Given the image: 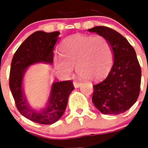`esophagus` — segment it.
I'll return each mask as SVG.
<instances>
[{
	"label": "esophagus",
	"mask_w": 148,
	"mask_h": 148,
	"mask_svg": "<svg viewBox=\"0 0 148 148\" xmlns=\"http://www.w3.org/2000/svg\"><path fill=\"white\" fill-rule=\"evenodd\" d=\"M81 84H82V83H81V82H76V81H75V82H73V85H74V87H75V88H78V87H80Z\"/></svg>",
	"instance_id": "1"
}]
</instances>
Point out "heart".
<instances>
[{
  "label": "heart",
  "instance_id": "b5f03b06",
  "mask_svg": "<svg viewBox=\"0 0 148 148\" xmlns=\"http://www.w3.org/2000/svg\"><path fill=\"white\" fill-rule=\"evenodd\" d=\"M61 57L56 58V67L66 75L75 67L79 77L88 81H99L110 72L113 64V51L103 36L74 35L63 41Z\"/></svg>",
  "mask_w": 148,
  "mask_h": 148
}]
</instances>
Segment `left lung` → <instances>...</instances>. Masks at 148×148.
<instances>
[{
  "label": "left lung",
  "mask_w": 148,
  "mask_h": 148,
  "mask_svg": "<svg viewBox=\"0 0 148 148\" xmlns=\"http://www.w3.org/2000/svg\"><path fill=\"white\" fill-rule=\"evenodd\" d=\"M88 31L108 39L114 58L107 78L93 85L92 103L103 114L125 113L135 104L140 92L142 70L135 50L113 29L99 26Z\"/></svg>",
  "instance_id": "1"
}]
</instances>
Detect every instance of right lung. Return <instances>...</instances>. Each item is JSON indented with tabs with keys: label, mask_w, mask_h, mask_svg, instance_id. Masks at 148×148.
<instances>
[{
	"label": "right lung",
	"mask_w": 148,
	"mask_h": 148,
	"mask_svg": "<svg viewBox=\"0 0 148 148\" xmlns=\"http://www.w3.org/2000/svg\"><path fill=\"white\" fill-rule=\"evenodd\" d=\"M59 32L37 31L30 35L18 47L13 56L10 73V88L15 105L21 114L41 125L56 122L64 113L69 95L74 90L73 82H55L52 86L47 105L37 111L31 108L23 95L22 82L27 68L35 63L53 62V50Z\"/></svg>",
	"instance_id": "add662e5"
}]
</instances>
